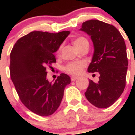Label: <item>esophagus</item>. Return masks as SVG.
<instances>
[{
  "label": "esophagus",
  "instance_id": "esophagus-1",
  "mask_svg": "<svg viewBox=\"0 0 135 135\" xmlns=\"http://www.w3.org/2000/svg\"><path fill=\"white\" fill-rule=\"evenodd\" d=\"M78 78L76 77V76H72L71 78H70V80H71L72 81H74L75 80H76V79H77Z\"/></svg>",
  "mask_w": 135,
  "mask_h": 135
}]
</instances>
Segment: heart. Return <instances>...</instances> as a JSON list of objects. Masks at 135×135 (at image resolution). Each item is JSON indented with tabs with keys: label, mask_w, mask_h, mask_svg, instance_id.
<instances>
[{
	"label": "heart",
	"mask_w": 135,
	"mask_h": 135,
	"mask_svg": "<svg viewBox=\"0 0 135 135\" xmlns=\"http://www.w3.org/2000/svg\"><path fill=\"white\" fill-rule=\"evenodd\" d=\"M73 44L78 50H81L86 44H89L88 40L84 36L76 37L73 40ZM62 46H60L58 48L57 54H59L61 52ZM86 66V63L84 61H74L70 62L65 66V70L69 74L74 76L80 75L84 70V69Z\"/></svg>",
	"instance_id": "b5f03b06"
}]
</instances>
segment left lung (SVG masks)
Segmentation results:
<instances>
[{"label": "left lung", "mask_w": 135, "mask_h": 135, "mask_svg": "<svg viewBox=\"0 0 135 135\" xmlns=\"http://www.w3.org/2000/svg\"><path fill=\"white\" fill-rule=\"evenodd\" d=\"M80 30L91 36L94 46L88 72L100 74L97 83L89 80L85 95L95 107L108 108L126 87L128 59L124 39L114 25L97 20L84 22Z\"/></svg>", "instance_id": "8db88e82"}]
</instances>
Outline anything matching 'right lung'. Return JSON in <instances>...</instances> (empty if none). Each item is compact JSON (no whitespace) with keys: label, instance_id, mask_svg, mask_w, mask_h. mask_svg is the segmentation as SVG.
<instances>
[{"label":"right lung","instance_id":"add662e5","mask_svg":"<svg viewBox=\"0 0 135 135\" xmlns=\"http://www.w3.org/2000/svg\"><path fill=\"white\" fill-rule=\"evenodd\" d=\"M69 34L32 31L20 38L10 53L9 73L16 91L23 104L37 115L54 114L70 83L69 76L64 73L54 83L46 79V68L56 62L54 53Z\"/></svg>","mask_w":135,"mask_h":135}]
</instances>
